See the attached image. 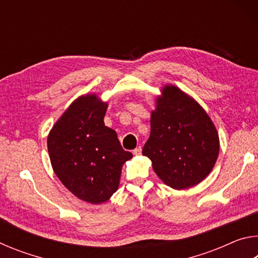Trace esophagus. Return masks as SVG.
I'll return each mask as SVG.
<instances>
[{"label": "esophagus", "instance_id": "obj_1", "mask_svg": "<svg viewBox=\"0 0 258 258\" xmlns=\"http://www.w3.org/2000/svg\"><path fill=\"white\" fill-rule=\"evenodd\" d=\"M141 152H142V148H141V147H138L137 149L133 150V154H134L135 156H140V155H141Z\"/></svg>", "mask_w": 258, "mask_h": 258}]
</instances>
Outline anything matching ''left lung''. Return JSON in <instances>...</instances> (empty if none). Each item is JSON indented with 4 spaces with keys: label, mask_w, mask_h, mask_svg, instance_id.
Masks as SVG:
<instances>
[{
    "label": "left lung",
    "mask_w": 258,
    "mask_h": 258,
    "mask_svg": "<svg viewBox=\"0 0 258 258\" xmlns=\"http://www.w3.org/2000/svg\"><path fill=\"white\" fill-rule=\"evenodd\" d=\"M155 102L142 155L166 185L184 190L199 184L220 152L215 125L205 109L175 85L166 84Z\"/></svg>",
    "instance_id": "1"
}]
</instances>
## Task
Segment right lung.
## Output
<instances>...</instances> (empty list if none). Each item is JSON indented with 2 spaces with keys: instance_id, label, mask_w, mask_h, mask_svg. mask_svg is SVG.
<instances>
[{
  "instance_id": "1",
  "label": "right lung",
  "mask_w": 258,
  "mask_h": 258,
  "mask_svg": "<svg viewBox=\"0 0 258 258\" xmlns=\"http://www.w3.org/2000/svg\"><path fill=\"white\" fill-rule=\"evenodd\" d=\"M108 103L95 93L74 100L47 137L52 168L83 202L106 203L118 189L121 167L133 157L104 125Z\"/></svg>"
}]
</instances>
